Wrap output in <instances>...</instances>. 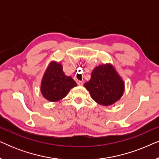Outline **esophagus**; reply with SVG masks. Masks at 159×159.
<instances>
[{
    "label": "esophagus",
    "instance_id": "obj_1",
    "mask_svg": "<svg viewBox=\"0 0 159 159\" xmlns=\"http://www.w3.org/2000/svg\"><path fill=\"white\" fill-rule=\"evenodd\" d=\"M77 83L78 84H79V85H82V84H83V82L80 81V80H77Z\"/></svg>",
    "mask_w": 159,
    "mask_h": 159
}]
</instances>
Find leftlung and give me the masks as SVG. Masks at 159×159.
<instances>
[{
  "instance_id": "8db88e82",
  "label": "left lung",
  "mask_w": 159,
  "mask_h": 159,
  "mask_svg": "<svg viewBox=\"0 0 159 159\" xmlns=\"http://www.w3.org/2000/svg\"><path fill=\"white\" fill-rule=\"evenodd\" d=\"M84 86L97 103L105 106L119 101L125 88L122 78L110 63L95 66L91 73L90 80Z\"/></svg>"
}]
</instances>
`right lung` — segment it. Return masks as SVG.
<instances>
[{
    "label": "right lung",
    "mask_w": 159,
    "mask_h": 159,
    "mask_svg": "<svg viewBox=\"0 0 159 159\" xmlns=\"http://www.w3.org/2000/svg\"><path fill=\"white\" fill-rule=\"evenodd\" d=\"M76 86L75 80L64 74L62 64L51 61L43 74L40 91L48 101L56 102L66 97L69 90Z\"/></svg>",
    "instance_id": "right-lung-1"
}]
</instances>
